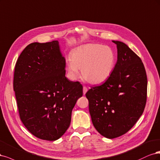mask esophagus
I'll return each instance as SVG.
<instances>
[{
    "instance_id": "34e87169",
    "label": "esophagus",
    "mask_w": 160,
    "mask_h": 160,
    "mask_svg": "<svg viewBox=\"0 0 160 160\" xmlns=\"http://www.w3.org/2000/svg\"><path fill=\"white\" fill-rule=\"evenodd\" d=\"M87 91H88V88L86 86H84L83 87V94H85L87 92Z\"/></svg>"
}]
</instances>
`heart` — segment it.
I'll list each match as a JSON object with an SVG mask.
<instances>
[{"label": "heart", "instance_id": "1", "mask_svg": "<svg viewBox=\"0 0 160 160\" xmlns=\"http://www.w3.org/2000/svg\"><path fill=\"white\" fill-rule=\"evenodd\" d=\"M116 56L110 46L88 43L72 51L67 60V70L72 78H78V70L86 81L97 84L105 82L114 68Z\"/></svg>", "mask_w": 160, "mask_h": 160}]
</instances>
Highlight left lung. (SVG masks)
Wrapping results in <instances>:
<instances>
[{
	"mask_svg": "<svg viewBox=\"0 0 160 160\" xmlns=\"http://www.w3.org/2000/svg\"><path fill=\"white\" fill-rule=\"evenodd\" d=\"M118 60L111 76L102 84L91 87L86 96L92 122L107 138L124 134L142 115L147 99V75L140 58L120 41Z\"/></svg>",
	"mask_w": 160,
	"mask_h": 160,
	"instance_id": "left-lung-1",
	"label": "left lung"
}]
</instances>
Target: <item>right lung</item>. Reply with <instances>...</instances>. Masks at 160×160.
Wrapping results in <instances>:
<instances>
[{"label": "right lung", "mask_w": 160, "mask_h": 160, "mask_svg": "<svg viewBox=\"0 0 160 160\" xmlns=\"http://www.w3.org/2000/svg\"><path fill=\"white\" fill-rule=\"evenodd\" d=\"M58 40L28 44L15 66L13 88L20 118L41 140H58L70 126L73 108L83 95L79 82L65 76Z\"/></svg>", "instance_id": "1"}]
</instances>
